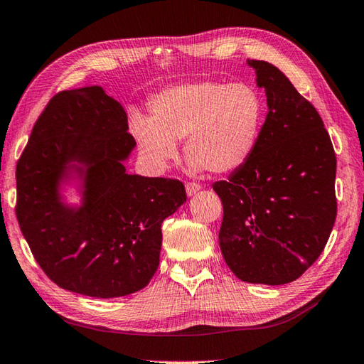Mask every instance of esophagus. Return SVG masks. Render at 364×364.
Returning a JSON list of instances; mask_svg holds the SVG:
<instances>
[{"mask_svg":"<svg viewBox=\"0 0 364 364\" xmlns=\"http://www.w3.org/2000/svg\"><path fill=\"white\" fill-rule=\"evenodd\" d=\"M201 190V185L196 183V182H190L185 185V191H187V196H193L196 191Z\"/></svg>","mask_w":364,"mask_h":364,"instance_id":"esophagus-1","label":"esophagus"}]
</instances>
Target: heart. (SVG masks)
<instances>
[{
  "label": "heart",
  "instance_id": "heart-1",
  "mask_svg": "<svg viewBox=\"0 0 364 364\" xmlns=\"http://www.w3.org/2000/svg\"><path fill=\"white\" fill-rule=\"evenodd\" d=\"M152 117L134 114L132 133L142 159L166 169L185 154L193 171L231 173L250 159L262 133L264 101L249 82L200 80L159 92L150 101Z\"/></svg>",
  "mask_w": 364,
  "mask_h": 364
}]
</instances>
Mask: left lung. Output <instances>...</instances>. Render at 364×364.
Here are the masks:
<instances>
[{
	"label": "left lung",
	"mask_w": 364,
	"mask_h": 364,
	"mask_svg": "<svg viewBox=\"0 0 364 364\" xmlns=\"http://www.w3.org/2000/svg\"><path fill=\"white\" fill-rule=\"evenodd\" d=\"M247 65L264 88L267 115L250 159L212 185L223 204L218 242L237 279L284 285L303 276L331 235L336 155L317 109L289 77L263 60Z\"/></svg>",
	"instance_id": "left-lung-1"
}]
</instances>
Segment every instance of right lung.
Here are the masks:
<instances>
[{
  "label": "right lung",
  "mask_w": 364,
  "mask_h": 364,
  "mask_svg": "<svg viewBox=\"0 0 364 364\" xmlns=\"http://www.w3.org/2000/svg\"><path fill=\"white\" fill-rule=\"evenodd\" d=\"M136 147L125 109L92 85L65 90L34 123L17 163V220L61 289L93 298L142 290L160 263L161 223L187 201L183 183L128 174ZM74 183L79 205L65 203Z\"/></svg>",
  "instance_id": "add662e5"
}]
</instances>
